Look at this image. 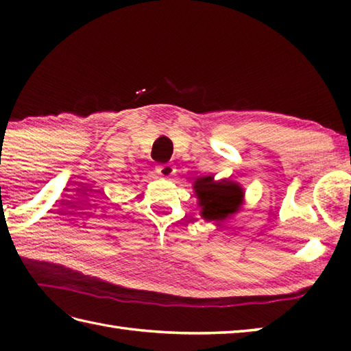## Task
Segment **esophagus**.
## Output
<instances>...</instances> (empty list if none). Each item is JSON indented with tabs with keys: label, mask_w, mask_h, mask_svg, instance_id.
<instances>
[{
	"label": "esophagus",
	"mask_w": 351,
	"mask_h": 351,
	"mask_svg": "<svg viewBox=\"0 0 351 351\" xmlns=\"http://www.w3.org/2000/svg\"><path fill=\"white\" fill-rule=\"evenodd\" d=\"M156 171H158V175L162 176V178H170L175 175V167L171 166V164H162V166H158V169H156Z\"/></svg>",
	"instance_id": "obj_1"
}]
</instances>
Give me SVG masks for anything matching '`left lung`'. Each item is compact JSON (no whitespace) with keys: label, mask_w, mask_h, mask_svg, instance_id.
<instances>
[{"label":"left lung","mask_w":351,"mask_h":351,"mask_svg":"<svg viewBox=\"0 0 351 351\" xmlns=\"http://www.w3.org/2000/svg\"><path fill=\"white\" fill-rule=\"evenodd\" d=\"M193 190L197 197L200 217L215 225L232 217L244 204V189L230 178L215 181L213 175L199 176L193 184Z\"/></svg>","instance_id":"8db88e82"}]
</instances>
